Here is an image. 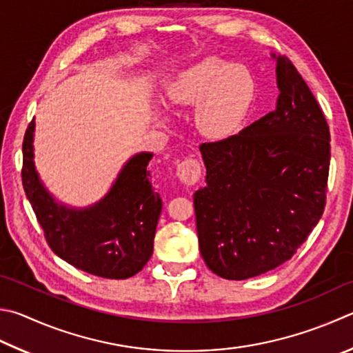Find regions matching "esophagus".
Instances as JSON below:
<instances>
[{"label":"esophagus","instance_id":"obj_1","mask_svg":"<svg viewBox=\"0 0 353 353\" xmlns=\"http://www.w3.org/2000/svg\"><path fill=\"white\" fill-rule=\"evenodd\" d=\"M202 176V165L194 157H187L177 165V177L182 183L191 187L199 182Z\"/></svg>","mask_w":353,"mask_h":353}]
</instances>
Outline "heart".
I'll use <instances>...</instances> for the list:
<instances>
[{
    "mask_svg": "<svg viewBox=\"0 0 353 353\" xmlns=\"http://www.w3.org/2000/svg\"><path fill=\"white\" fill-rule=\"evenodd\" d=\"M252 99L248 70L214 57L183 70L168 88L172 106L196 105L194 125L208 139H223L238 130Z\"/></svg>",
    "mask_w": 353,
    "mask_h": 353,
    "instance_id": "obj_1",
    "label": "heart"
}]
</instances>
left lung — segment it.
Masks as SVG:
<instances>
[{
    "instance_id": "8db88e82",
    "label": "left lung",
    "mask_w": 353,
    "mask_h": 353,
    "mask_svg": "<svg viewBox=\"0 0 353 353\" xmlns=\"http://www.w3.org/2000/svg\"><path fill=\"white\" fill-rule=\"evenodd\" d=\"M276 110L234 136L201 145L205 188L194 193L199 248L217 276L242 281L296 253L321 219L330 132L315 95L287 57Z\"/></svg>"
}]
</instances>
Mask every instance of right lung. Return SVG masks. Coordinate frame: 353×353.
<instances>
[{
  "label": "right lung",
  "instance_id": "obj_1",
  "mask_svg": "<svg viewBox=\"0 0 353 353\" xmlns=\"http://www.w3.org/2000/svg\"><path fill=\"white\" fill-rule=\"evenodd\" d=\"M34 119L23 140V187L50 250L94 276L126 279L152 254L162 199L151 185L152 154L126 163L103 201L89 210H68L48 194L34 166Z\"/></svg>",
  "mask_w": 353,
  "mask_h": 353
}]
</instances>
